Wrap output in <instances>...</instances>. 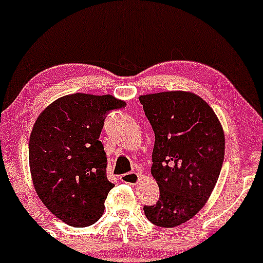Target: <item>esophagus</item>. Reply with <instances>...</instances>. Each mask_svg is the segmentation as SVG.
Listing matches in <instances>:
<instances>
[{
    "label": "esophagus",
    "mask_w": 263,
    "mask_h": 263,
    "mask_svg": "<svg viewBox=\"0 0 263 263\" xmlns=\"http://www.w3.org/2000/svg\"><path fill=\"white\" fill-rule=\"evenodd\" d=\"M139 178H140V175L137 172H129V173H125V175L120 176L121 182L128 183V185H135V183H138Z\"/></svg>",
    "instance_id": "1"
}]
</instances>
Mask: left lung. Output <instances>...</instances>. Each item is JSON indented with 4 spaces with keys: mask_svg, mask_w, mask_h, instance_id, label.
<instances>
[{
    "mask_svg": "<svg viewBox=\"0 0 263 263\" xmlns=\"http://www.w3.org/2000/svg\"><path fill=\"white\" fill-rule=\"evenodd\" d=\"M154 132L152 175L158 201L144 205L154 226L190 220L209 199L224 161V132L212 107L197 95L159 92L139 97Z\"/></svg>",
    "mask_w": 263,
    "mask_h": 263,
    "instance_id": "left-lung-1",
    "label": "left lung"
}]
</instances>
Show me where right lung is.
I'll use <instances>...</instances> for the list:
<instances>
[{
    "label": "right lung",
    "instance_id": "1",
    "mask_svg": "<svg viewBox=\"0 0 263 263\" xmlns=\"http://www.w3.org/2000/svg\"><path fill=\"white\" fill-rule=\"evenodd\" d=\"M125 102L110 95L73 93L50 104L36 119L29 142L35 191L51 214L76 228L101 218L114 187L99 138L105 119Z\"/></svg>",
    "mask_w": 263,
    "mask_h": 263
}]
</instances>
